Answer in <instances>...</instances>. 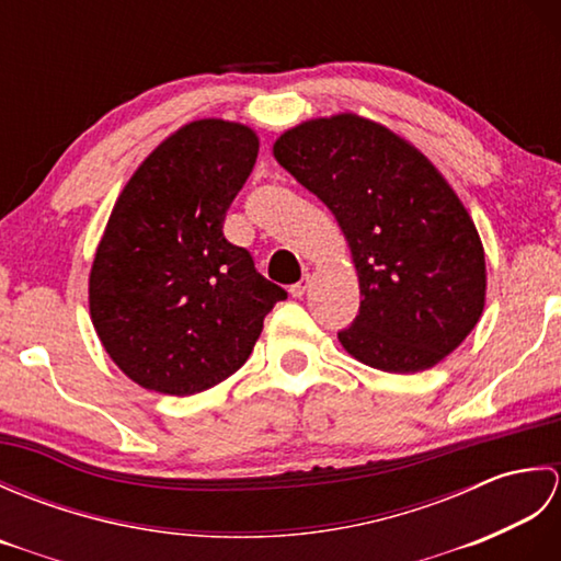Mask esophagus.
I'll return each mask as SVG.
<instances>
[{"mask_svg": "<svg viewBox=\"0 0 561 561\" xmlns=\"http://www.w3.org/2000/svg\"><path fill=\"white\" fill-rule=\"evenodd\" d=\"M308 287H311V274H304V279H299L296 284H291V287H289V294L294 296V299H301V296L308 291Z\"/></svg>", "mask_w": 561, "mask_h": 561, "instance_id": "esophagus-1", "label": "esophagus"}]
</instances>
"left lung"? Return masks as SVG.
Segmentation results:
<instances>
[{
  "mask_svg": "<svg viewBox=\"0 0 561 561\" xmlns=\"http://www.w3.org/2000/svg\"><path fill=\"white\" fill-rule=\"evenodd\" d=\"M274 159L335 214L359 274V316L337 332L354 359L416 374L446 359L484 308V248L434 163L354 113L274 141Z\"/></svg>",
  "mask_w": 561,
  "mask_h": 561,
  "instance_id": "8db88e82",
  "label": "left lung"
}]
</instances>
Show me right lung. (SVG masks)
<instances>
[{
    "label": "right lung",
    "mask_w": 561,
    "mask_h": 561,
    "mask_svg": "<svg viewBox=\"0 0 561 561\" xmlns=\"http://www.w3.org/2000/svg\"><path fill=\"white\" fill-rule=\"evenodd\" d=\"M257 147L241 123L195 121L141 161L115 202L89 308L105 352L141 388L183 398L221 383L287 299L224 236Z\"/></svg>",
    "instance_id": "right-lung-1"
}]
</instances>
